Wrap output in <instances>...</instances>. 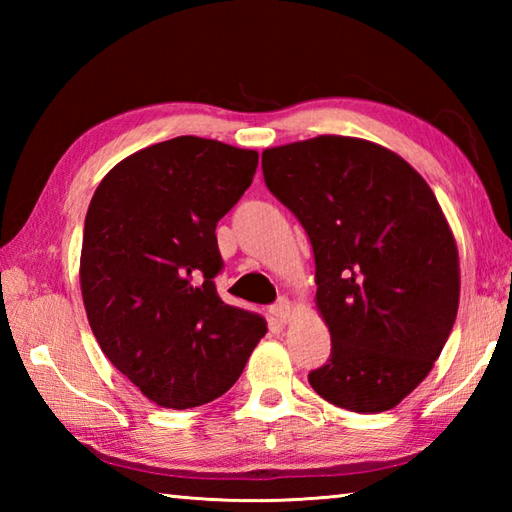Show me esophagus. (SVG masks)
I'll return each mask as SVG.
<instances>
[{
  "label": "esophagus",
  "mask_w": 512,
  "mask_h": 512,
  "mask_svg": "<svg viewBox=\"0 0 512 512\" xmlns=\"http://www.w3.org/2000/svg\"><path fill=\"white\" fill-rule=\"evenodd\" d=\"M290 310H292V306L288 299H279L275 306H270V314H273V319L277 323H286L290 319Z\"/></svg>",
  "instance_id": "esophagus-1"
}]
</instances>
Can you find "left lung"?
I'll return each mask as SVG.
<instances>
[{"label":"left lung","instance_id":"1","mask_svg":"<svg viewBox=\"0 0 512 512\" xmlns=\"http://www.w3.org/2000/svg\"><path fill=\"white\" fill-rule=\"evenodd\" d=\"M262 169L312 244L332 336L312 389L356 413L394 409L427 378L458 314V246L436 195L394 151L350 136L266 149Z\"/></svg>","mask_w":512,"mask_h":512}]
</instances>
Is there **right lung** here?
<instances>
[{"label":"right lung","instance_id":"obj_1","mask_svg":"<svg viewBox=\"0 0 512 512\" xmlns=\"http://www.w3.org/2000/svg\"><path fill=\"white\" fill-rule=\"evenodd\" d=\"M259 154L178 136L127 156L94 191L81 295L112 365L167 409L226 394L266 334L215 290V226L253 182Z\"/></svg>","mask_w":512,"mask_h":512}]
</instances>
